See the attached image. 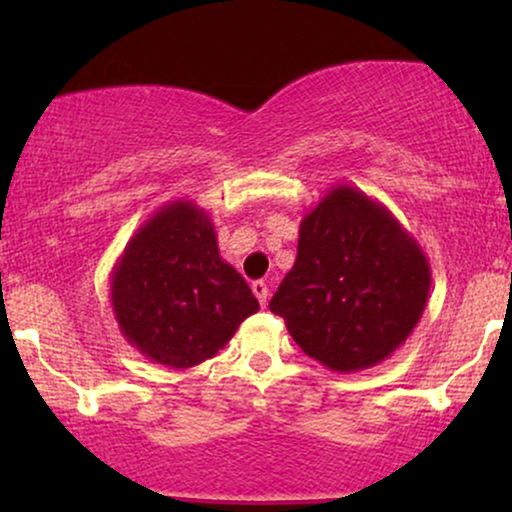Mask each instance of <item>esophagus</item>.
I'll use <instances>...</instances> for the list:
<instances>
[{"mask_svg":"<svg viewBox=\"0 0 512 512\" xmlns=\"http://www.w3.org/2000/svg\"><path fill=\"white\" fill-rule=\"evenodd\" d=\"M251 291H254V296L258 298V303H261L263 307L268 305V296H270L268 284H265V282H254V284H251Z\"/></svg>","mask_w":512,"mask_h":512,"instance_id":"34e87169","label":"esophagus"}]
</instances>
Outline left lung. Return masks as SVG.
Returning a JSON list of instances; mask_svg holds the SVG:
<instances>
[{
    "label": "left lung",
    "mask_w": 512,
    "mask_h": 512,
    "mask_svg": "<svg viewBox=\"0 0 512 512\" xmlns=\"http://www.w3.org/2000/svg\"><path fill=\"white\" fill-rule=\"evenodd\" d=\"M429 258L401 221L338 184L303 216L298 256L270 300L307 356L335 373L389 359L422 319Z\"/></svg>",
    "instance_id": "8db88e82"
}]
</instances>
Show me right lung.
<instances>
[{
    "mask_svg": "<svg viewBox=\"0 0 512 512\" xmlns=\"http://www.w3.org/2000/svg\"><path fill=\"white\" fill-rule=\"evenodd\" d=\"M111 307L123 338L167 368H193L228 345L258 300L219 254L216 230L193 200L151 214L111 270Z\"/></svg>",
    "mask_w": 512,
    "mask_h": 512,
    "instance_id": "1",
    "label": "right lung"
}]
</instances>
